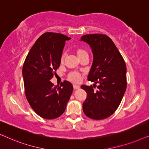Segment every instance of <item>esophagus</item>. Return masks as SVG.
Instances as JSON below:
<instances>
[{"mask_svg": "<svg viewBox=\"0 0 149 149\" xmlns=\"http://www.w3.org/2000/svg\"><path fill=\"white\" fill-rule=\"evenodd\" d=\"M79 87H80V86H79V85H73V88H74V89H79Z\"/></svg>", "mask_w": 149, "mask_h": 149, "instance_id": "esophagus-1", "label": "esophagus"}]
</instances>
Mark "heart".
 I'll return each mask as SVG.
<instances>
[{"instance_id": "b5f03b06", "label": "heart", "mask_w": 149, "mask_h": 149, "mask_svg": "<svg viewBox=\"0 0 149 149\" xmlns=\"http://www.w3.org/2000/svg\"><path fill=\"white\" fill-rule=\"evenodd\" d=\"M75 52L78 56V58L80 59L82 58V57L85 56H88V53L87 52V51L84 49L83 48H77L75 50ZM65 60V54H62V56L60 57V63L61 64H63ZM68 78L69 80H70L71 82L74 83H77L79 82H80L81 81V75L80 74H79L78 72H70V74H68Z\"/></svg>"}]
</instances>
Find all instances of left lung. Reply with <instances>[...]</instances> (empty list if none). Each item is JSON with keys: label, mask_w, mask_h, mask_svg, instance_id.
<instances>
[{"label": "left lung", "mask_w": 149, "mask_h": 149, "mask_svg": "<svg viewBox=\"0 0 149 149\" xmlns=\"http://www.w3.org/2000/svg\"><path fill=\"white\" fill-rule=\"evenodd\" d=\"M81 40L89 45L93 55L87 79L100 84L97 90L92 85H81L87 93L83 103V112L90 119H106L117 109L125 92V61L111 38L105 34H85Z\"/></svg>", "instance_id": "1"}]
</instances>
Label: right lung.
<instances>
[{
	"mask_svg": "<svg viewBox=\"0 0 149 149\" xmlns=\"http://www.w3.org/2000/svg\"><path fill=\"white\" fill-rule=\"evenodd\" d=\"M64 34L45 32L36 40L24 61L22 69L26 99L34 111L46 119L64 113L73 91L70 82L56 86L50 80L60 64L66 40Z\"/></svg>",
	"mask_w": 149,
	"mask_h": 149,
	"instance_id": "1",
	"label": "right lung"
}]
</instances>
